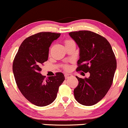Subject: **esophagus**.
<instances>
[{"label": "esophagus", "instance_id": "34e87169", "mask_svg": "<svg viewBox=\"0 0 128 128\" xmlns=\"http://www.w3.org/2000/svg\"><path fill=\"white\" fill-rule=\"evenodd\" d=\"M72 74H64V78H65V79H68L69 78L72 77Z\"/></svg>", "mask_w": 128, "mask_h": 128}]
</instances>
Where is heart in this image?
<instances>
[{
  "instance_id": "b5f03b06",
  "label": "heart",
  "mask_w": 128,
  "mask_h": 128,
  "mask_svg": "<svg viewBox=\"0 0 128 128\" xmlns=\"http://www.w3.org/2000/svg\"><path fill=\"white\" fill-rule=\"evenodd\" d=\"M71 41H73V40H65V44L70 42H71ZM66 69H68V66L66 67Z\"/></svg>"
}]
</instances>
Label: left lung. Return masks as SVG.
<instances>
[{
	"instance_id": "obj_1",
	"label": "left lung",
	"mask_w": 128,
	"mask_h": 128,
	"mask_svg": "<svg viewBox=\"0 0 128 128\" xmlns=\"http://www.w3.org/2000/svg\"><path fill=\"white\" fill-rule=\"evenodd\" d=\"M69 34L80 49L76 72L90 73L88 78L76 76L79 83L74 96L80 104L91 106L102 100L111 88L116 69L115 55L109 42L100 34L84 30Z\"/></svg>"
}]
</instances>
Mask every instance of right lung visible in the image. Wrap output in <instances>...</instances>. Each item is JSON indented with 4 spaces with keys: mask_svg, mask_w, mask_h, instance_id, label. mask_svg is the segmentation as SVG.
I'll list each match as a JSON object with an SVG mask.
<instances>
[{
    "mask_svg": "<svg viewBox=\"0 0 128 128\" xmlns=\"http://www.w3.org/2000/svg\"><path fill=\"white\" fill-rule=\"evenodd\" d=\"M60 36V33L40 32L28 37L20 46L14 60L13 72L17 86L25 98L36 106L52 103L64 80L60 72L47 80L40 73V66L48 59L50 46Z\"/></svg>",
    "mask_w": 128,
    "mask_h": 128,
    "instance_id": "right-lung-1",
    "label": "right lung"
}]
</instances>
